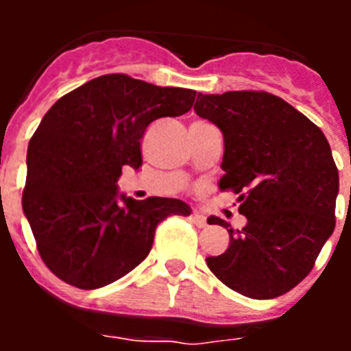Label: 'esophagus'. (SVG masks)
<instances>
[{
	"instance_id": "esophagus-1",
	"label": "esophagus",
	"mask_w": 351,
	"mask_h": 351,
	"mask_svg": "<svg viewBox=\"0 0 351 351\" xmlns=\"http://www.w3.org/2000/svg\"><path fill=\"white\" fill-rule=\"evenodd\" d=\"M191 221H193L195 225L198 226V228H204V226L207 225V218H206V216H204V214H200V213H193V214H191Z\"/></svg>"
}]
</instances>
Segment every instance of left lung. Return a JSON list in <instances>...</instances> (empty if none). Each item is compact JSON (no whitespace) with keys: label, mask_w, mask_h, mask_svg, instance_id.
<instances>
[{"label":"left lung","mask_w":351,"mask_h":351,"mask_svg":"<svg viewBox=\"0 0 351 351\" xmlns=\"http://www.w3.org/2000/svg\"><path fill=\"white\" fill-rule=\"evenodd\" d=\"M195 112L223 132L221 190L239 195L243 230L225 226L230 244L207 258L221 283L251 299H274L311 272L336 226L339 173L315 123L265 91L198 95Z\"/></svg>","instance_id":"left-lung-1"}]
</instances>
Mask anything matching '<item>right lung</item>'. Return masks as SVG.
I'll return each instance as SVG.
<instances>
[{
    "instance_id": "1",
    "label": "right lung",
    "mask_w": 351,
    "mask_h": 351,
    "mask_svg": "<svg viewBox=\"0 0 351 351\" xmlns=\"http://www.w3.org/2000/svg\"><path fill=\"white\" fill-rule=\"evenodd\" d=\"M195 96L110 73L49 108L27 145L23 210L43 263L60 280L82 290L114 283L149 255L158 223L190 216L182 200H135L119 195L116 182L125 165H142L145 128L186 114Z\"/></svg>"
}]
</instances>
